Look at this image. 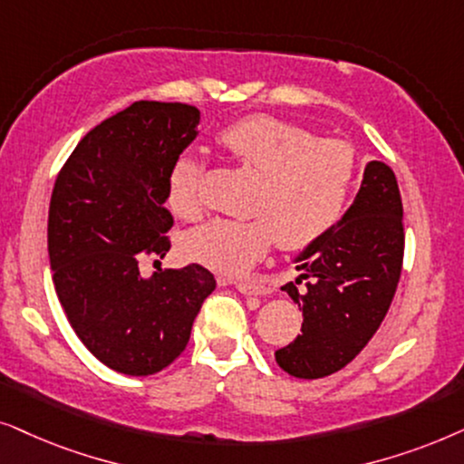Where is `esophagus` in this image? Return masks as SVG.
<instances>
[{
	"mask_svg": "<svg viewBox=\"0 0 464 464\" xmlns=\"http://www.w3.org/2000/svg\"><path fill=\"white\" fill-rule=\"evenodd\" d=\"M236 288L244 295H265L267 293V284L261 280H239L236 282Z\"/></svg>",
	"mask_w": 464,
	"mask_h": 464,
	"instance_id": "esophagus-1",
	"label": "esophagus"
}]
</instances>
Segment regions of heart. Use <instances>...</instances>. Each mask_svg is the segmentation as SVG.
Masks as SVG:
<instances>
[{
  "label": "heart",
  "mask_w": 464,
  "mask_h": 464,
  "mask_svg": "<svg viewBox=\"0 0 464 464\" xmlns=\"http://www.w3.org/2000/svg\"><path fill=\"white\" fill-rule=\"evenodd\" d=\"M218 144L239 168L261 176L250 218H214L184 237V252L218 274H244L276 242L304 250L337 225L356 176V152L339 138H316L276 116H248L218 133ZM206 163L182 154L168 178L169 208L184 218L203 209Z\"/></svg>",
  "instance_id": "b5f03b06"
}]
</instances>
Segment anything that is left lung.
<instances>
[{
	"mask_svg": "<svg viewBox=\"0 0 464 464\" xmlns=\"http://www.w3.org/2000/svg\"><path fill=\"white\" fill-rule=\"evenodd\" d=\"M403 201L394 171L382 160L365 165L361 190L339 227L299 256L305 293L282 286L304 307L301 335L276 350L295 378L316 380L343 369L386 318L403 269ZM301 284V280H296Z\"/></svg>",
	"mask_w": 464,
	"mask_h": 464,
	"instance_id": "8db88e82",
	"label": "left lung"
}]
</instances>
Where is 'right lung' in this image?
<instances>
[{
    "label": "right lung",
    "instance_id": "add662e5",
    "mask_svg": "<svg viewBox=\"0 0 464 464\" xmlns=\"http://www.w3.org/2000/svg\"><path fill=\"white\" fill-rule=\"evenodd\" d=\"M197 125L199 110L188 103L135 102L91 129L54 180V290L80 342L119 373L152 375L171 365L216 288L212 271L197 263L140 276L144 258L171 248L168 178Z\"/></svg>",
    "mask_w": 464,
    "mask_h": 464
}]
</instances>
